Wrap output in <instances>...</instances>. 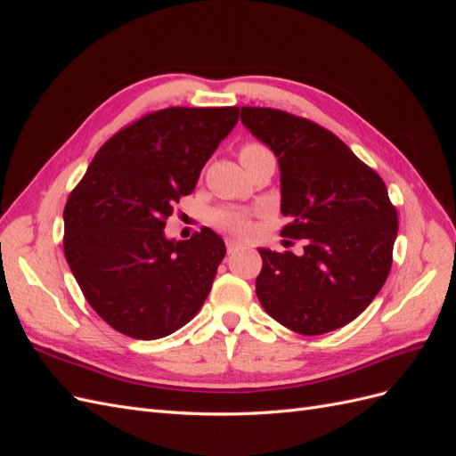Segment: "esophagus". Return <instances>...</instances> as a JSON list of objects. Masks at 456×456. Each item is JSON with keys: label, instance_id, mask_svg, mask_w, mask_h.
<instances>
[{"label": "esophagus", "instance_id": "esophagus-1", "mask_svg": "<svg viewBox=\"0 0 456 456\" xmlns=\"http://www.w3.org/2000/svg\"><path fill=\"white\" fill-rule=\"evenodd\" d=\"M226 249H228V253H236L240 249V241L226 240Z\"/></svg>", "mask_w": 456, "mask_h": 456}]
</instances>
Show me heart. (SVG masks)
Returning a JSON list of instances; mask_svg holds the SVG:
<instances>
[{
    "label": "heart",
    "instance_id": "b5f03b06",
    "mask_svg": "<svg viewBox=\"0 0 456 456\" xmlns=\"http://www.w3.org/2000/svg\"><path fill=\"white\" fill-rule=\"evenodd\" d=\"M262 150H266V148L256 144V142H249L240 150V158L256 154V151H262ZM215 220H216V224H220V226H224L228 230H233V232H240L247 226V213L240 211V209H220V211H216Z\"/></svg>",
    "mask_w": 456,
    "mask_h": 456
}]
</instances>
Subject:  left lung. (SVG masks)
Masks as SVG:
<instances>
[{
	"instance_id": "left-lung-1",
	"label": "left lung",
	"mask_w": 456,
	"mask_h": 456,
	"mask_svg": "<svg viewBox=\"0 0 456 456\" xmlns=\"http://www.w3.org/2000/svg\"><path fill=\"white\" fill-rule=\"evenodd\" d=\"M241 121L278 158L281 236L305 240L300 255L258 249L262 308L300 335L354 322L392 268L397 211L382 178L337 134L273 108L243 106Z\"/></svg>"
}]
</instances>
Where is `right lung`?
Segmentation results:
<instances>
[{"mask_svg":"<svg viewBox=\"0 0 456 456\" xmlns=\"http://www.w3.org/2000/svg\"><path fill=\"white\" fill-rule=\"evenodd\" d=\"M240 119L238 106H173L142 116L96 151L64 207V256L91 308L121 335L163 338L211 291L223 238H165L203 165Z\"/></svg>","mask_w":456,"mask_h":456,"instance_id":"right-lung-1","label":"right lung"}]
</instances>
